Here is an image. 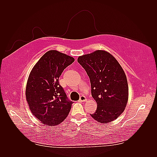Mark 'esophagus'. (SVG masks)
<instances>
[{
    "label": "esophagus",
    "instance_id": "esophagus-1",
    "mask_svg": "<svg viewBox=\"0 0 157 157\" xmlns=\"http://www.w3.org/2000/svg\"><path fill=\"white\" fill-rule=\"evenodd\" d=\"M87 99L86 98V97L84 96H81L80 97V99H79V101L80 102H84V101H86Z\"/></svg>",
    "mask_w": 157,
    "mask_h": 157
}]
</instances>
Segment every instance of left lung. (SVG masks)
Here are the masks:
<instances>
[{
    "instance_id": "8db88e82",
    "label": "left lung",
    "mask_w": 157,
    "mask_h": 157,
    "mask_svg": "<svg viewBox=\"0 0 157 157\" xmlns=\"http://www.w3.org/2000/svg\"><path fill=\"white\" fill-rule=\"evenodd\" d=\"M77 61L86 71L97 103L96 112L90 115L103 124L117 119L128 100L127 78L121 65L109 52L100 50L79 56Z\"/></svg>"
}]
</instances>
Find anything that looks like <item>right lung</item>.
<instances>
[{"mask_svg": "<svg viewBox=\"0 0 157 157\" xmlns=\"http://www.w3.org/2000/svg\"><path fill=\"white\" fill-rule=\"evenodd\" d=\"M74 61L73 57L50 50L32 69L27 82L26 100L33 115L42 124L58 125L68 116L73 102L67 99L58 79Z\"/></svg>", "mask_w": 157, "mask_h": 157, "instance_id": "add662e5", "label": "right lung"}]
</instances>
